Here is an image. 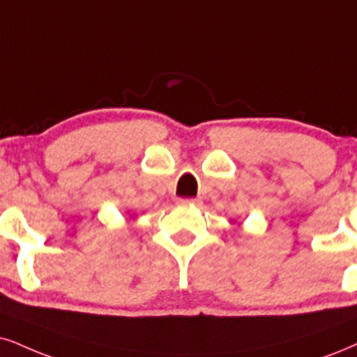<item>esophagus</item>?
<instances>
[{
	"label": "esophagus",
	"instance_id": "34e87169",
	"mask_svg": "<svg viewBox=\"0 0 357 357\" xmlns=\"http://www.w3.org/2000/svg\"><path fill=\"white\" fill-rule=\"evenodd\" d=\"M180 205H200L202 200L200 199H178Z\"/></svg>",
	"mask_w": 357,
	"mask_h": 357
}]
</instances>
